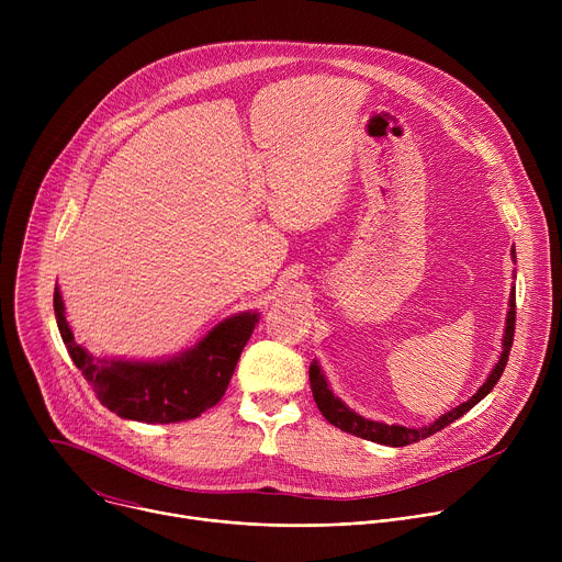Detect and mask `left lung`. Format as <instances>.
Instances as JSON below:
<instances>
[{
	"label": "left lung",
	"instance_id": "left-lung-1",
	"mask_svg": "<svg viewBox=\"0 0 562 562\" xmlns=\"http://www.w3.org/2000/svg\"><path fill=\"white\" fill-rule=\"evenodd\" d=\"M514 329H516V291H512L509 295V313H507V327H505V338H503V353L498 364L494 367V371L490 373L487 382L477 389L475 395H471L467 403H462L460 407L451 409L449 414H445L442 418H438L436 423H431L429 427H418V429H409V427H397V425H384V423H373L367 420L362 416H358L356 412H351L347 405H342V400H338L334 395V391L329 389L325 375L319 373L317 362L311 364L308 369V380H311V391H313V400L317 409L323 412V416L338 429L353 434L358 438L371 440V442H380V445H389V447H405V445H414L423 438H429L431 434H438L440 429L449 427L451 423H456L460 416H464L471 407H475L480 400H483L501 380L507 360H509V351L514 345Z\"/></svg>",
	"mask_w": 562,
	"mask_h": 562
}]
</instances>
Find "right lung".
Here are the masks:
<instances>
[{"mask_svg":"<svg viewBox=\"0 0 562 562\" xmlns=\"http://www.w3.org/2000/svg\"><path fill=\"white\" fill-rule=\"evenodd\" d=\"M53 306L70 360L89 380L100 403L120 418L159 425L198 418L220 403L258 323V313L233 315L195 349L167 362H106L75 342L57 289Z\"/></svg>","mask_w":562,"mask_h":562,"instance_id":"obj_1","label":"right lung"}]
</instances>
